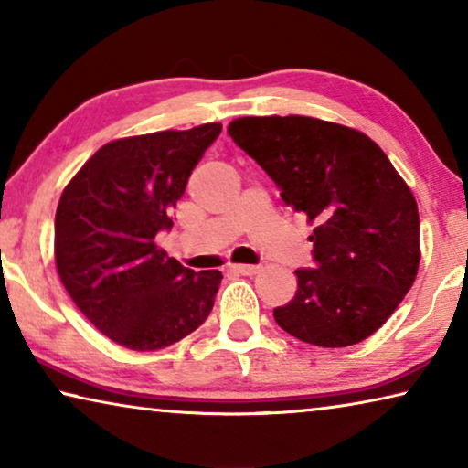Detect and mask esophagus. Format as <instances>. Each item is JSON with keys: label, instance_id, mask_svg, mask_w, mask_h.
I'll use <instances>...</instances> for the list:
<instances>
[{"label": "esophagus", "instance_id": "esophagus-1", "mask_svg": "<svg viewBox=\"0 0 468 468\" xmlns=\"http://www.w3.org/2000/svg\"><path fill=\"white\" fill-rule=\"evenodd\" d=\"M231 271L237 274H243V276H253L260 272V266H250V264H233Z\"/></svg>", "mask_w": 468, "mask_h": 468}]
</instances>
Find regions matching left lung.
I'll use <instances>...</instances> for the list:
<instances>
[{
  "mask_svg": "<svg viewBox=\"0 0 468 468\" xmlns=\"http://www.w3.org/2000/svg\"><path fill=\"white\" fill-rule=\"evenodd\" d=\"M227 132L314 229L315 268L295 271L276 324L326 348L374 335L421 262L417 200L390 158L363 132L305 115L239 117Z\"/></svg>",
  "mask_w": 468,
  "mask_h": 468,
  "instance_id": "1",
  "label": "left lung"
}]
</instances>
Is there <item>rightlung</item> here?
Here are the masks:
<instances>
[{
    "label": "right lung",
    "instance_id": "add662e5",
    "mask_svg": "<svg viewBox=\"0 0 468 468\" xmlns=\"http://www.w3.org/2000/svg\"><path fill=\"white\" fill-rule=\"evenodd\" d=\"M204 123L101 146L69 179L55 212V266L86 320L132 351H158L202 326L223 274L194 272L156 245L204 150Z\"/></svg>",
    "mask_w": 468,
    "mask_h": 468
}]
</instances>
